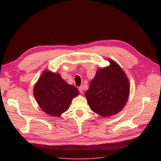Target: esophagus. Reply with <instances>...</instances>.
Returning a JSON list of instances; mask_svg holds the SVG:
<instances>
[{"label":"esophagus","instance_id":"34e87169","mask_svg":"<svg viewBox=\"0 0 161 161\" xmlns=\"http://www.w3.org/2000/svg\"><path fill=\"white\" fill-rule=\"evenodd\" d=\"M79 91H80V92L81 94L83 93V86H80L79 87Z\"/></svg>","mask_w":161,"mask_h":161}]
</instances>
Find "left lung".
<instances>
[{
	"mask_svg": "<svg viewBox=\"0 0 161 161\" xmlns=\"http://www.w3.org/2000/svg\"><path fill=\"white\" fill-rule=\"evenodd\" d=\"M107 60L110 64L97 70L86 92L91 110L104 117L120 112L130 94L129 80L122 68L112 59Z\"/></svg>",
	"mask_w": 161,
	"mask_h": 161,
	"instance_id": "8db88e82",
	"label": "left lung"
}]
</instances>
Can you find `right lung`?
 <instances>
[{"label":"right lung","mask_w":161,"mask_h":161,"mask_svg":"<svg viewBox=\"0 0 161 161\" xmlns=\"http://www.w3.org/2000/svg\"><path fill=\"white\" fill-rule=\"evenodd\" d=\"M33 94L42 111L52 117H58L68 110L79 91L67 83L60 74L46 70L35 85Z\"/></svg>","instance_id":"1"}]
</instances>
